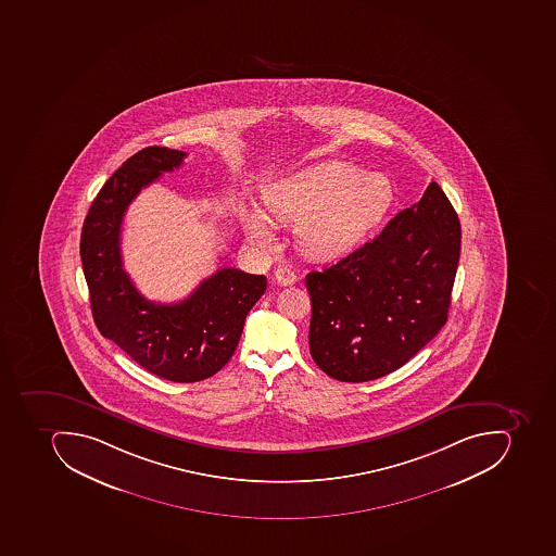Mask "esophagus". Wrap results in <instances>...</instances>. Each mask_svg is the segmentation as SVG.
Returning <instances> with one entry per match:
<instances>
[{"instance_id":"34e87169","label":"esophagus","mask_w":556,"mask_h":556,"mask_svg":"<svg viewBox=\"0 0 556 556\" xmlns=\"http://www.w3.org/2000/svg\"><path fill=\"white\" fill-rule=\"evenodd\" d=\"M274 279H276L277 285L291 286L296 282L298 276L296 271L291 270L289 267H279L276 274H274Z\"/></svg>"}]
</instances>
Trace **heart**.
I'll list each match as a JSON object with an SVG mask.
<instances>
[{"label": "heart", "instance_id": "obj_1", "mask_svg": "<svg viewBox=\"0 0 556 556\" xmlns=\"http://www.w3.org/2000/svg\"><path fill=\"white\" fill-rule=\"evenodd\" d=\"M394 201V186L384 174L350 163H317L265 186L264 203L271 217L298 224V241L312 258H332L356 247L379 226ZM242 226L256 247L276 244L274 226L264 210L242 212Z\"/></svg>", "mask_w": 556, "mask_h": 556}]
</instances>
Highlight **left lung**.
<instances>
[{
  "label": "left lung",
  "mask_w": 556,
  "mask_h": 556,
  "mask_svg": "<svg viewBox=\"0 0 556 556\" xmlns=\"http://www.w3.org/2000/svg\"><path fill=\"white\" fill-rule=\"evenodd\" d=\"M458 215L438 182L374 241L305 285L309 355L341 382L397 370L443 329L459 260Z\"/></svg>",
  "instance_id": "8db88e82"
}]
</instances>
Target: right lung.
<instances>
[{
	"instance_id": "right-lung-1",
	"label": "right lung",
	"mask_w": 556,
	"mask_h": 556,
	"mask_svg": "<svg viewBox=\"0 0 556 556\" xmlns=\"http://www.w3.org/2000/svg\"><path fill=\"white\" fill-rule=\"evenodd\" d=\"M185 151L150 147L122 163L92 201L80 235V260L92 318L103 338L151 374L172 382L215 376L235 355L248 312L267 277L220 268L191 296L160 305L142 296L122 267V220L130 201L163 172L180 167Z\"/></svg>"
}]
</instances>
